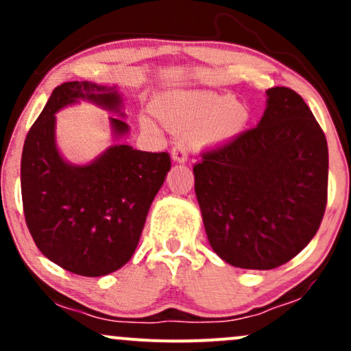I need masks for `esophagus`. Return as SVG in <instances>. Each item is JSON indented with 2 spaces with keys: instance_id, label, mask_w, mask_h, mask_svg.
Listing matches in <instances>:
<instances>
[{
  "instance_id": "1",
  "label": "esophagus",
  "mask_w": 351,
  "mask_h": 351,
  "mask_svg": "<svg viewBox=\"0 0 351 351\" xmlns=\"http://www.w3.org/2000/svg\"><path fill=\"white\" fill-rule=\"evenodd\" d=\"M171 160L176 163H184L188 160V150L183 145H178L171 150Z\"/></svg>"
}]
</instances>
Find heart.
I'll use <instances>...</instances> for the list:
<instances>
[{
	"instance_id": "obj_1",
	"label": "heart",
	"mask_w": 351,
	"mask_h": 351,
	"mask_svg": "<svg viewBox=\"0 0 351 351\" xmlns=\"http://www.w3.org/2000/svg\"><path fill=\"white\" fill-rule=\"evenodd\" d=\"M152 112L168 130L189 134L195 147H215L229 142L244 130L249 108L243 100L195 88L167 90L156 95ZM142 127L156 132L150 119H142Z\"/></svg>"
}]
</instances>
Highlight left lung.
Wrapping results in <instances>:
<instances>
[{
  "instance_id": "left-lung-1",
  "label": "left lung",
  "mask_w": 351,
  "mask_h": 351,
  "mask_svg": "<svg viewBox=\"0 0 351 351\" xmlns=\"http://www.w3.org/2000/svg\"><path fill=\"white\" fill-rule=\"evenodd\" d=\"M257 127L203 153L195 191L213 251L241 269L289 263L327 206L328 147L297 92L272 87Z\"/></svg>"
}]
</instances>
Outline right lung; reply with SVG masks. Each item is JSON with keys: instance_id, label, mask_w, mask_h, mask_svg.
I'll use <instances>...</instances> for the list:
<instances>
[{"instance_id": "obj_1", "label": "right lung", "mask_w": 351, "mask_h": 351, "mask_svg": "<svg viewBox=\"0 0 351 351\" xmlns=\"http://www.w3.org/2000/svg\"><path fill=\"white\" fill-rule=\"evenodd\" d=\"M80 99L121 115L109 117L116 143L86 165L67 162L55 143V114ZM122 108L117 86L64 82L52 90L24 140L21 195L27 229L47 259L77 276H107L130 261L171 167L167 152H142L119 142L130 130Z\"/></svg>"}]
</instances>
